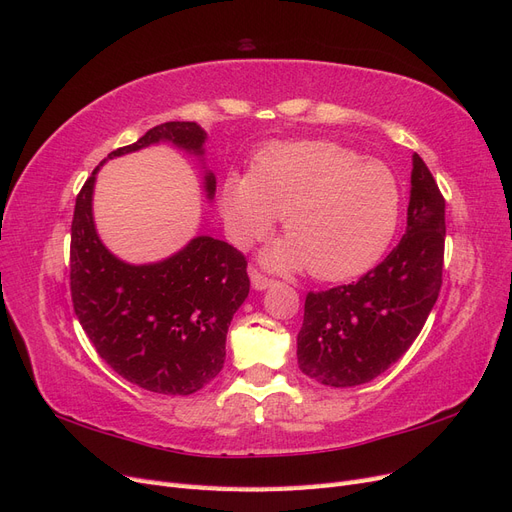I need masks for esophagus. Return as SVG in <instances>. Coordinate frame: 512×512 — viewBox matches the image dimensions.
I'll list each match as a JSON object with an SVG mask.
<instances>
[{
    "mask_svg": "<svg viewBox=\"0 0 512 512\" xmlns=\"http://www.w3.org/2000/svg\"><path fill=\"white\" fill-rule=\"evenodd\" d=\"M250 280H252V288H254V290H267L269 286H273V280H269L267 275L258 273L256 269L250 271Z\"/></svg>",
    "mask_w": 512,
    "mask_h": 512,
    "instance_id": "esophagus-1",
    "label": "esophagus"
}]
</instances>
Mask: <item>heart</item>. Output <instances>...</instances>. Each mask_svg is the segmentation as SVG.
I'll list each match as a JSON object with an SVG mask.
<instances>
[{
  "instance_id": "obj_1",
  "label": "heart",
  "mask_w": 512,
  "mask_h": 512,
  "mask_svg": "<svg viewBox=\"0 0 512 512\" xmlns=\"http://www.w3.org/2000/svg\"><path fill=\"white\" fill-rule=\"evenodd\" d=\"M220 211L235 245L265 237L284 218L282 239L262 262L275 271H307L322 282L365 273L391 243L399 188L391 168L333 141L271 145L252 175L226 177Z\"/></svg>"
}]
</instances>
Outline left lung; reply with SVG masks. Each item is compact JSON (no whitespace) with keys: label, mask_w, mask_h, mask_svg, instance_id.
<instances>
[{"label":"left lung","mask_w":512,"mask_h":512,"mask_svg":"<svg viewBox=\"0 0 512 512\" xmlns=\"http://www.w3.org/2000/svg\"><path fill=\"white\" fill-rule=\"evenodd\" d=\"M444 237V198L414 153L406 235L359 282L305 297L297 335L303 374L344 389L378 378L399 361L438 301Z\"/></svg>","instance_id":"8db88e82"}]
</instances>
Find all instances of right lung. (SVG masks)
Listing matches in <instances>:
<instances>
[{"label": "right lung", "instance_id": "1", "mask_svg": "<svg viewBox=\"0 0 512 512\" xmlns=\"http://www.w3.org/2000/svg\"><path fill=\"white\" fill-rule=\"evenodd\" d=\"M205 141L207 132L198 123L168 121L111 151L106 160L170 143L205 162ZM100 166L85 181L74 207L70 290L76 318L121 378L151 393L192 395L224 367L230 320L250 292L245 256L226 241L200 235L160 262L130 265L117 258L98 237L94 222ZM203 168L211 200L215 175Z\"/></svg>", "mask_w": 512, "mask_h": 512}]
</instances>
